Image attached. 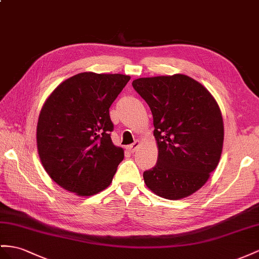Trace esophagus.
<instances>
[{"instance_id": "1", "label": "esophagus", "mask_w": 259, "mask_h": 259, "mask_svg": "<svg viewBox=\"0 0 259 259\" xmlns=\"http://www.w3.org/2000/svg\"><path fill=\"white\" fill-rule=\"evenodd\" d=\"M139 145H140V143H139V141H136L135 143H132V144H130V145H128V151L129 152H132V153H134V152L139 148Z\"/></svg>"}]
</instances>
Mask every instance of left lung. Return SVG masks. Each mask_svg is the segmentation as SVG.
<instances>
[{
    "label": "left lung",
    "instance_id": "8db88e82",
    "mask_svg": "<svg viewBox=\"0 0 259 259\" xmlns=\"http://www.w3.org/2000/svg\"><path fill=\"white\" fill-rule=\"evenodd\" d=\"M152 111L158 156L143 173L157 196L177 200L194 194L218 166L223 147L220 108L209 91L187 75L132 82Z\"/></svg>",
    "mask_w": 259,
    "mask_h": 259
}]
</instances>
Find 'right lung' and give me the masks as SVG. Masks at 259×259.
<instances>
[{
    "mask_svg": "<svg viewBox=\"0 0 259 259\" xmlns=\"http://www.w3.org/2000/svg\"><path fill=\"white\" fill-rule=\"evenodd\" d=\"M123 74L79 73L46 101L37 124V147L51 180L78 196L107 188L123 150L111 142L109 107L129 82Z\"/></svg>",
    "mask_w": 259,
    "mask_h": 259,
    "instance_id": "add662e5",
    "label": "right lung"
}]
</instances>
